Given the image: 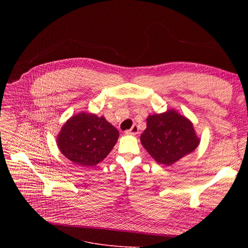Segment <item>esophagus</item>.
I'll list each match as a JSON object with an SVG mask.
<instances>
[{"label": "esophagus", "mask_w": 248, "mask_h": 248, "mask_svg": "<svg viewBox=\"0 0 248 248\" xmlns=\"http://www.w3.org/2000/svg\"><path fill=\"white\" fill-rule=\"evenodd\" d=\"M126 134H127V135H132V136L138 135V134H139V127H138V125H137V124H134V125L132 126V128L128 129V131L126 132Z\"/></svg>", "instance_id": "34e87169"}]
</instances>
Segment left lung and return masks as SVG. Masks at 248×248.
I'll return each mask as SVG.
<instances>
[{
  "label": "left lung",
  "instance_id": "left-lung-1",
  "mask_svg": "<svg viewBox=\"0 0 248 248\" xmlns=\"http://www.w3.org/2000/svg\"><path fill=\"white\" fill-rule=\"evenodd\" d=\"M140 142L158 164L171 166L196 150L200 138L190 120L169 109L148 116Z\"/></svg>",
  "mask_w": 248,
  "mask_h": 248
}]
</instances>
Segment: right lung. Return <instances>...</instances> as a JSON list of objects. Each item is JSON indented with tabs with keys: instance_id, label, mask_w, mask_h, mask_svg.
I'll list each match as a JSON object with an SVG mask.
<instances>
[{
	"instance_id": "1",
	"label": "right lung",
	"mask_w": 248,
	"mask_h": 248,
	"mask_svg": "<svg viewBox=\"0 0 248 248\" xmlns=\"http://www.w3.org/2000/svg\"><path fill=\"white\" fill-rule=\"evenodd\" d=\"M119 136L104 116L81 111L62 125L56 141L60 152L75 165L93 167L110 153Z\"/></svg>"
}]
</instances>
